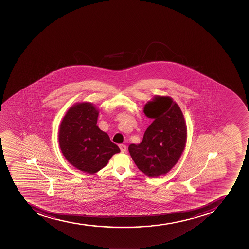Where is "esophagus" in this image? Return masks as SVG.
Instances as JSON below:
<instances>
[{
    "instance_id": "esophagus-1",
    "label": "esophagus",
    "mask_w": 249,
    "mask_h": 249,
    "mask_svg": "<svg viewBox=\"0 0 249 249\" xmlns=\"http://www.w3.org/2000/svg\"><path fill=\"white\" fill-rule=\"evenodd\" d=\"M119 148L121 150L122 152H125L126 150V146L125 144H119Z\"/></svg>"
}]
</instances>
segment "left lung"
Here are the masks:
<instances>
[{
	"mask_svg": "<svg viewBox=\"0 0 249 249\" xmlns=\"http://www.w3.org/2000/svg\"><path fill=\"white\" fill-rule=\"evenodd\" d=\"M145 115L153 119L140 144L128 147L138 168L150 178L164 175L181 157L187 140V127L180 107L165 96L147 102Z\"/></svg>",
	"mask_w": 249,
	"mask_h": 249,
	"instance_id": "obj_1",
	"label": "left lung"
}]
</instances>
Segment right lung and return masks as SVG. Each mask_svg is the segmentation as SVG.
I'll list each match as a JSON object with an SVG mask.
<instances>
[{
	"instance_id": "obj_1",
	"label": "right lung",
	"mask_w": 249,
	"mask_h": 249,
	"mask_svg": "<svg viewBox=\"0 0 249 249\" xmlns=\"http://www.w3.org/2000/svg\"><path fill=\"white\" fill-rule=\"evenodd\" d=\"M98 114V109L92 103H76L64 115L58 135L67 160L89 174L104 168L113 155L120 152L109 135L97 126Z\"/></svg>"
}]
</instances>
